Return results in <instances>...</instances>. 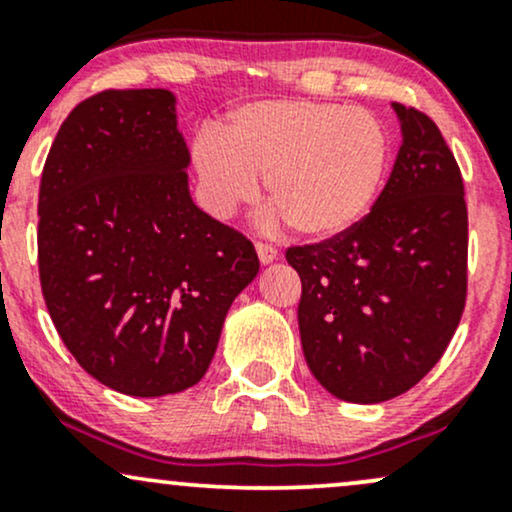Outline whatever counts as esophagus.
<instances>
[{"mask_svg":"<svg viewBox=\"0 0 512 512\" xmlns=\"http://www.w3.org/2000/svg\"><path fill=\"white\" fill-rule=\"evenodd\" d=\"M255 250H257V257H260V262H262V264L274 262L276 257H279V250H276L274 245L262 243V240H257V243H255Z\"/></svg>","mask_w":512,"mask_h":512,"instance_id":"1","label":"esophagus"}]
</instances>
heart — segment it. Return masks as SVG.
<instances>
[{
    "label": "heart",
    "mask_w": 512,
    "mask_h": 512,
    "mask_svg": "<svg viewBox=\"0 0 512 512\" xmlns=\"http://www.w3.org/2000/svg\"><path fill=\"white\" fill-rule=\"evenodd\" d=\"M199 197L214 216L257 197L305 238H334L368 216L392 163V134L378 115L339 103L269 98L231 110L221 134L190 146Z\"/></svg>",
    "instance_id": "1"
}]
</instances>
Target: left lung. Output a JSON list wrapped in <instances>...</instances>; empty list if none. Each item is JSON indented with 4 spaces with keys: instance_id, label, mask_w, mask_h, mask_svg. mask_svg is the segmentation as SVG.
Returning <instances> with one entry per match:
<instances>
[{
    "instance_id": "obj_1",
    "label": "left lung",
    "mask_w": 512,
    "mask_h": 512,
    "mask_svg": "<svg viewBox=\"0 0 512 512\" xmlns=\"http://www.w3.org/2000/svg\"><path fill=\"white\" fill-rule=\"evenodd\" d=\"M402 146L354 228L286 260L301 276L298 327L317 383L344 402L407 392L440 361L467 301V202L460 166L426 113L392 105Z\"/></svg>"
}]
</instances>
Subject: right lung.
<instances>
[{"instance_id": "add662e5", "label": "right lung", "mask_w": 512, "mask_h": 512, "mask_svg": "<svg viewBox=\"0 0 512 512\" xmlns=\"http://www.w3.org/2000/svg\"><path fill=\"white\" fill-rule=\"evenodd\" d=\"M187 166L173 93L110 88L69 113L40 178L45 305L76 363L122 395L197 385L260 272L250 240L192 202Z\"/></svg>"}]
</instances>
